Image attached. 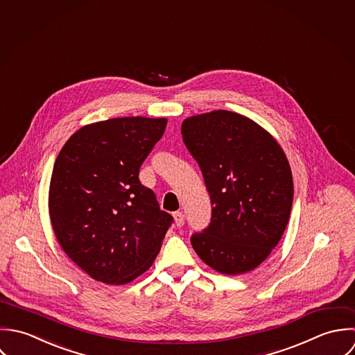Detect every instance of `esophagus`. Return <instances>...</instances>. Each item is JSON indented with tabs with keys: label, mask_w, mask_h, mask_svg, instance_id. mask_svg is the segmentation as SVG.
Wrapping results in <instances>:
<instances>
[{
	"label": "esophagus",
	"mask_w": 355,
	"mask_h": 355,
	"mask_svg": "<svg viewBox=\"0 0 355 355\" xmlns=\"http://www.w3.org/2000/svg\"><path fill=\"white\" fill-rule=\"evenodd\" d=\"M174 220H175L177 226H182L184 222H185V215L182 211H175L174 213Z\"/></svg>",
	"instance_id": "esophagus-1"
}]
</instances>
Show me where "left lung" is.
Segmentation results:
<instances>
[{
  "label": "left lung",
  "mask_w": 355,
  "mask_h": 355,
  "mask_svg": "<svg viewBox=\"0 0 355 355\" xmlns=\"http://www.w3.org/2000/svg\"><path fill=\"white\" fill-rule=\"evenodd\" d=\"M182 140L210 193V225L191 243L211 269L237 276L258 268L279 244L293 199L283 148L262 126L218 110L187 118Z\"/></svg>",
  "instance_id": "1"
}]
</instances>
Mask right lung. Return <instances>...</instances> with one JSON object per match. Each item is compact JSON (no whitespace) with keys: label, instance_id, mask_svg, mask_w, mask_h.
Here are the masks:
<instances>
[{"label":"right lung","instance_id":"add662e5","mask_svg":"<svg viewBox=\"0 0 355 355\" xmlns=\"http://www.w3.org/2000/svg\"><path fill=\"white\" fill-rule=\"evenodd\" d=\"M166 118L126 116L80 128L56 157L49 216L56 239L92 279L130 283L160 251L173 216L139 180Z\"/></svg>","mask_w":355,"mask_h":355}]
</instances>
